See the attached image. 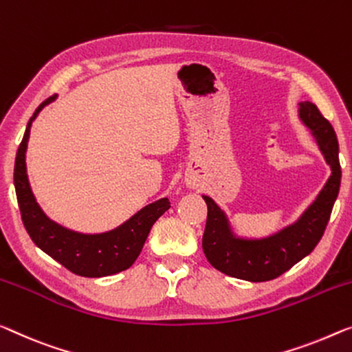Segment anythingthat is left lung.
Wrapping results in <instances>:
<instances>
[{
    "label": "left lung",
    "instance_id": "8db88e82",
    "mask_svg": "<svg viewBox=\"0 0 352 352\" xmlns=\"http://www.w3.org/2000/svg\"><path fill=\"white\" fill-rule=\"evenodd\" d=\"M299 107L300 120L311 129L321 153L331 165L332 175L311 206L294 225L261 241L232 237L223 212L209 197H203L208 204L203 252L210 266L230 277L247 282L277 278L311 253L326 231L342 181L337 135L332 124L321 115L315 104L300 102Z\"/></svg>",
    "mask_w": 352,
    "mask_h": 352
}]
</instances>
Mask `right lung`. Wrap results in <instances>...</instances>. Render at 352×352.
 <instances>
[{
	"instance_id": "1",
	"label": "right lung",
	"mask_w": 352,
	"mask_h": 352,
	"mask_svg": "<svg viewBox=\"0 0 352 352\" xmlns=\"http://www.w3.org/2000/svg\"><path fill=\"white\" fill-rule=\"evenodd\" d=\"M53 99L55 96L48 97L36 108L34 115L31 116L28 126H26L23 140L17 151V157H15L14 186L21 220H23L25 228L32 242L72 274L96 278L122 272L131 267L135 259L138 258L155 220L165 210L170 209L168 198H162L143 208L120 228L105 232V234H80V232L69 231L47 219V215L42 212L39 204L32 197L28 176H26L25 153L32 121L37 113Z\"/></svg>"
}]
</instances>
